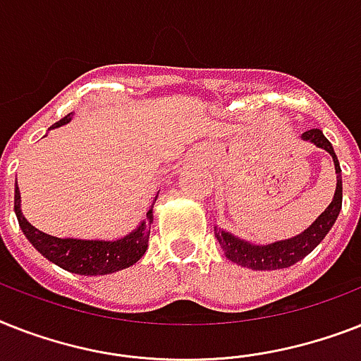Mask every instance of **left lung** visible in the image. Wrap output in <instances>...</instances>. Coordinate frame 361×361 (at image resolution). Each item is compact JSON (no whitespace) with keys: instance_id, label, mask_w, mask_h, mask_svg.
<instances>
[{"instance_id":"8db88e82","label":"left lung","mask_w":361,"mask_h":361,"mask_svg":"<svg viewBox=\"0 0 361 361\" xmlns=\"http://www.w3.org/2000/svg\"><path fill=\"white\" fill-rule=\"evenodd\" d=\"M304 140H310L319 148L326 150L332 155L334 166H336V174H338V185H336V195H334L332 204L324 209V213L317 216V221L313 222L312 226L302 231L300 235L286 239V241L272 243V245H250V243L243 241L239 237H233L228 231H221L215 228V237L221 248L224 250L226 257L230 262L237 265L247 267L252 271H274V269H287V267L295 265L306 257L313 248L317 247L319 243L323 241L324 235L332 230L334 222L338 219L339 211H341L343 202V185H341V169H339V161L336 157L330 140L326 139L321 130H307L302 133Z\"/></svg>"}]
</instances>
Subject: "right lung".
I'll list each match as a JSON object with an SVG mask.
<instances>
[{
    "label": "right lung",
    "mask_w": 361,
    "mask_h": 361,
    "mask_svg": "<svg viewBox=\"0 0 361 361\" xmlns=\"http://www.w3.org/2000/svg\"><path fill=\"white\" fill-rule=\"evenodd\" d=\"M72 113L55 122L49 130L68 124ZM14 211L18 216V224L29 243L37 248L44 257L59 265L64 271L83 274V276H98L128 269L145 256L150 239L152 209L146 213L148 221L142 222L133 233L122 237L118 241H83V239H59L31 226L20 211V190L14 189Z\"/></svg>",
    "instance_id": "add662e5"
}]
</instances>
